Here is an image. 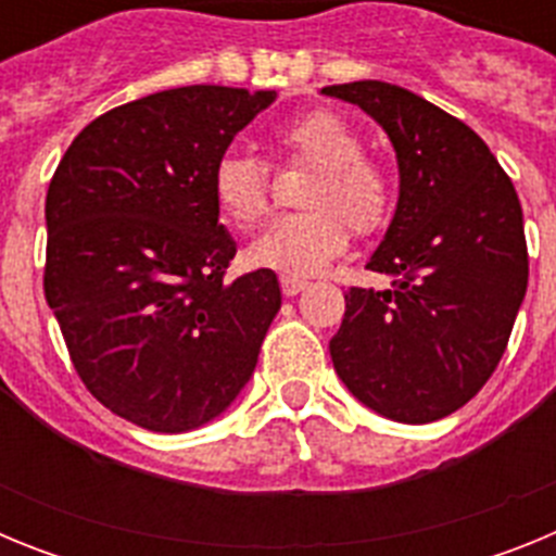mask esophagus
Returning <instances> with one entry per match:
<instances>
[{
    "mask_svg": "<svg viewBox=\"0 0 556 556\" xmlns=\"http://www.w3.org/2000/svg\"><path fill=\"white\" fill-rule=\"evenodd\" d=\"M308 287L306 278H301V275H281V292L287 294V298H294L298 292H303V289Z\"/></svg>",
    "mask_w": 556,
    "mask_h": 556,
    "instance_id": "esophagus-1",
    "label": "esophagus"
}]
</instances>
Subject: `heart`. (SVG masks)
Instances as JSON below:
<instances>
[{
  "label": "heart",
  "instance_id": "b5f03b06",
  "mask_svg": "<svg viewBox=\"0 0 556 556\" xmlns=\"http://www.w3.org/2000/svg\"><path fill=\"white\" fill-rule=\"evenodd\" d=\"M289 166L317 169L306 189V214L275 219L250 248L255 267L314 275L358 236L387 228L395 189L387 172L365 159V141L351 122L331 111L303 113L273 132ZM211 198L225 223L250 230L269 211V172L248 152H225L211 172Z\"/></svg>",
  "mask_w": 556,
  "mask_h": 556
}]
</instances>
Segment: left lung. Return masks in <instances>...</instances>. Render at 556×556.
<instances>
[{"mask_svg": "<svg viewBox=\"0 0 556 556\" xmlns=\"http://www.w3.org/2000/svg\"><path fill=\"white\" fill-rule=\"evenodd\" d=\"M384 127L401 194L367 269L384 292L351 287L331 339L348 390L397 424L465 406L498 367L529 281L523 211L509 175L465 122L381 80L326 86Z\"/></svg>", "mask_w": 556, "mask_h": 556, "instance_id": "1", "label": "left lung"}]
</instances>
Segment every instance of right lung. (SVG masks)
Returning a JSON list of instances; mask_svg holds the SVG:
<instances>
[{"instance_id": "right-lung-1", "label": "right lung", "mask_w": 556, "mask_h": 556, "mask_svg": "<svg viewBox=\"0 0 556 556\" xmlns=\"http://www.w3.org/2000/svg\"><path fill=\"white\" fill-rule=\"evenodd\" d=\"M275 91L184 86L80 130L47 191L43 294L68 356L113 415L164 434L223 415L258 362L281 287L228 281L236 244L211 172Z\"/></svg>"}]
</instances>
